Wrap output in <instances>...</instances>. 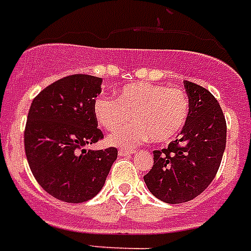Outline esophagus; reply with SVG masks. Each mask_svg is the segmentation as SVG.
Here are the masks:
<instances>
[{
  "label": "esophagus",
  "mask_w": 251,
  "mask_h": 251,
  "mask_svg": "<svg viewBox=\"0 0 251 251\" xmlns=\"http://www.w3.org/2000/svg\"><path fill=\"white\" fill-rule=\"evenodd\" d=\"M133 153H135V150L121 149L120 151H118V155H120V156H129V155H133Z\"/></svg>",
  "instance_id": "1"
}]
</instances>
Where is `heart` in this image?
<instances>
[{
    "mask_svg": "<svg viewBox=\"0 0 251 251\" xmlns=\"http://www.w3.org/2000/svg\"><path fill=\"white\" fill-rule=\"evenodd\" d=\"M92 110L106 131H118L133 118V126L108 138L112 146L133 147L150 138L155 143H165L177 137L189 120L190 101L177 87L135 82L118 90L116 99L98 96Z\"/></svg>",
    "mask_w": 251,
    "mask_h": 251,
    "instance_id": "heart-1",
    "label": "heart"
}]
</instances>
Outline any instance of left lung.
<instances>
[{"mask_svg": "<svg viewBox=\"0 0 251 251\" xmlns=\"http://www.w3.org/2000/svg\"><path fill=\"white\" fill-rule=\"evenodd\" d=\"M190 114L179 137L168 149L153 151V167L143 177L157 199L189 202L212 182L226 150V124L214 95L204 87L183 82Z\"/></svg>", "mask_w": 251, "mask_h": 251, "instance_id": "8db88e82", "label": "left lung"}]
</instances>
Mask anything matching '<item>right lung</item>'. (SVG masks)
Listing matches in <instances>:
<instances>
[{
  "label": "right lung",
  "instance_id": "add662e5",
  "mask_svg": "<svg viewBox=\"0 0 251 251\" xmlns=\"http://www.w3.org/2000/svg\"><path fill=\"white\" fill-rule=\"evenodd\" d=\"M101 78L74 74L45 87L27 116L25 150L33 177L54 198L82 203L105 183L117 149L86 150L102 139L94 116Z\"/></svg>",
  "mask_w": 251,
  "mask_h": 251
}]
</instances>
